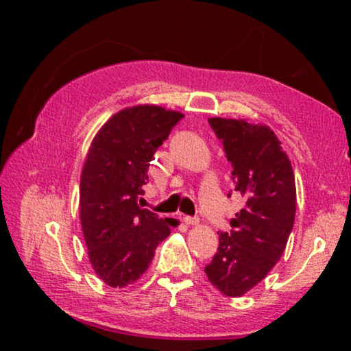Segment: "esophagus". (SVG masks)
Returning a JSON list of instances; mask_svg holds the SVG:
<instances>
[{
    "mask_svg": "<svg viewBox=\"0 0 351 351\" xmlns=\"http://www.w3.org/2000/svg\"><path fill=\"white\" fill-rule=\"evenodd\" d=\"M184 223L189 224V226H193V224H198L199 223V218L198 217H190V215H186L182 218Z\"/></svg>",
    "mask_w": 351,
    "mask_h": 351,
    "instance_id": "1",
    "label": "esophagus"
}]
</instances>
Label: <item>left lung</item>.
Returning <instances> with one entry per match:
<instances>
[{"mask_svg":"<svg viewBox=\"0 0 351 351\" xmlns=\"http://www.w3.org/2000/svg\"><path fill=\"white\" fill-rule=\"evenodd\" d=\"M209 125L232 164L245 206L230 219L232 229L219 232L218 251L204 271L224 295L240 297L268 276L287 247L295 217L294 171L266 125L221 117L209 119Z\"/></svg>","mask_w":351,"mask_h":351,"instance_id":"1","label":"left lung"}]
</instances>
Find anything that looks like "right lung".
Listing matches in <instances>:
<instances>
[{
  "label": "right lung",
  "mask_w": 351,
  "mask_h": 351,
  "mask_svg": "<svg viewBox=\"0 0 351 351\" xmlns=\"http://www.w3.org/2000/svg\"><path fill=\"white\" fill-rule=\"evenodd\" d=\"M184 116L154 105L119 111L94 138L80 180V223L96 274L123 288L144 274L173 219L137 201L159 145ZM141 203V201H140Z\"/></svg>",
  "instance_id": "obj_1"
}]
</instances>
